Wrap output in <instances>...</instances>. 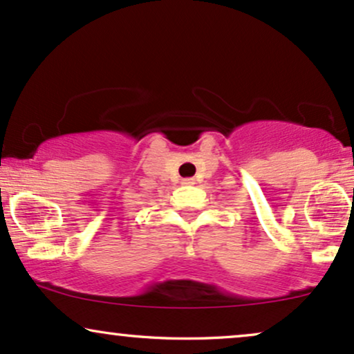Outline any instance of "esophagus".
I'll use <instances>...</instances> for the list:
<instances>
[{"label":"esophagus","mask_w":354,"mask_h":354,"mask_svg":"<svg viewBox=\"0 0 354 354\" xmlns=\"http://www.w3.org/2000/svg\"><path fill=\"white\" fill-rule=\"evenodd\" d=\"M182 184L187 185V187L194 185L195 184V178H184V180H182Z\"/></svg>","instance_id":"obj_1"}]
</instances>
